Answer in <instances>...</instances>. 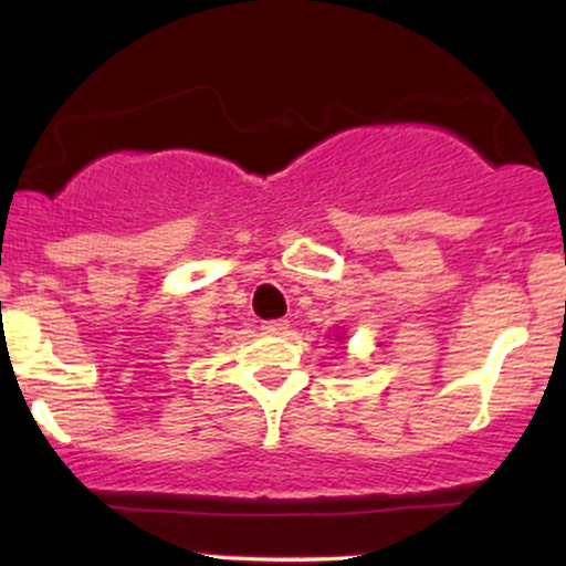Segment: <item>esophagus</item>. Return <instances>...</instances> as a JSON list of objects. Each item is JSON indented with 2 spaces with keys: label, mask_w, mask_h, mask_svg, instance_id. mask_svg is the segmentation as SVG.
<instances>
[{
  "label": "esophagus",
  "mask_w": 566,
  "mask_h": 566,
  "mask_svg": "<svg viewBox=\"0 0 566 566\" xmlns=\"http://www.w3.org/2000/svg\"><path fill=\"white\" fill-rule=\"evenodd\" d=\"M290 329L287 319H274V322H263V333L265 335H284Z\"/></svg>",
  "instance_id": "34e87169"
}]
</instances>
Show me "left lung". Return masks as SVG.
<instances>
[{
	"label": "left lung",
	"instance_id": "left-lung-1",
	"mask_svg": "<svg viewBox=\"0 0 566 566\" xmlns=\"http://www.w3.org/2000/svg\"><path fill=\"white\" fill-rule=\"evenodd\" d=\"M335 337H337V340H343V337H346V333H337Z\"/></svg>",
	"mask_w": 566,
	"mask_h": 566
}]
</instances>
